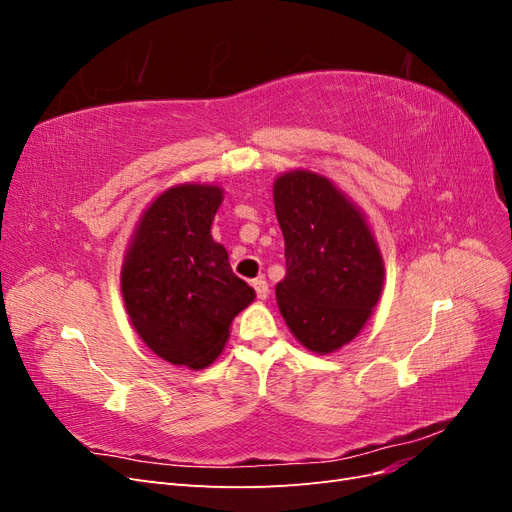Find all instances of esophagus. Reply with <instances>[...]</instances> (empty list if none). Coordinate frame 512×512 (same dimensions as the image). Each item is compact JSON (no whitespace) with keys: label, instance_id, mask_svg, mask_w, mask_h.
<instances>
[{"label":"esophagus","instance_id":"34e87169","mask_svg":"<svg viewBox=\"0 0 512 512\" xmlns=\"http://www.w3.org/2000/svg\"><path fill=\"white\" fill-rule=\"evenodd\" d=\"M252 286H254L256 297H258L260 301H265V299L269 297V284H267V280H262V277H258V280L252 282Z\"/></svg>","mask_w":512,"mask_h":512}]
</instances>
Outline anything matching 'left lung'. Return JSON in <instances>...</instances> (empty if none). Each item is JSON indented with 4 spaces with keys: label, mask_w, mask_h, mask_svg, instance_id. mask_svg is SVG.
Returning <instances> with one entry per match:
<instances>
[{
    "label": "left lung",
    "mask_w": 512,
    "mask_h": 512,
    "mask_svg": "<svg viewBox=\"0 0 512 512\" xmlns=\"http://www.w3.org/2000/svg\"><path fill=\"white\" fill-rule=\"evenodd\" d=\"M286 243V275L275 286L290 333L316 354L359 335L380 301L384 260L365 213L324 175L297 168L273 181Z\"/></svg>",
    "instance_id": "left-lung-1"
}]
</instances>
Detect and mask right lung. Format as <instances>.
<instances>
[{"instance_id": "1", "label": "right lung", "mask_w": 512, "mask_h": 512, "mask_svg": "<svg viewBox=\"0 0 512 512\" xmlns=\"http://www.w3.org/2000/svg\"><path fill=\"white\" fill-rule=\"evenodd\" d=\"M220 185L181 183L145 209L121 267V297L145 346L160 359L205 369L222 354L230 324L256 299L211 237Z\"/></svg>"}]
</instances>
